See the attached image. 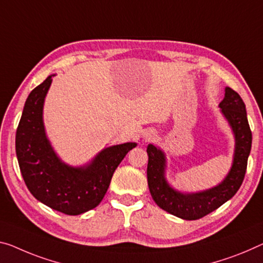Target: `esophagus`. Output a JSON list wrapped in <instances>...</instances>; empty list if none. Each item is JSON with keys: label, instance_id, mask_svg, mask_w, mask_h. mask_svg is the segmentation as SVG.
Wrapping results in <instances>:
<instances>
[{"label": "esophagus", "instance_id": "obj_1", "mask_svg": "<svg viewBox=\"0 0 263 263\" xmlns=\"http://www.w3.org/2000/svg\"><path fill=\"white\" fill-rule=\"evenodd\" d=\"M144 137H145V139H148V140H151L152 139V137H153V133H145V134H144Z\"/></svg>", "mask_w": 263, "mask_h": 263}]
</instances>
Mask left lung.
Masks as SVG:
<instances>
[{"instance_id":"left-lung-1","label":"left lung","mask_w":263,"mask_h":263,"mask_svg":"<svg viewBox=\"0 0 263 263\" xmlns=\"http://www.w3.org/2000/svg\"><path fill=\"white\" fill-rule=\"evenodd\" d=\"M219 107L232 128L235 148L229 173L215 187L196 193L176 191L165 179L167 161L164 152L154 144H148L147 147L148 187L153 200L161 209L180 219L197 220L214 212L235 195L245 179L252 148V132L245 102L236 91L226 87L224 98Z\"/></svg>"}]
</instances>
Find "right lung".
I'll use <instances>...</instances> for the list:
<instances>
[{
	"instance_id": "obj_1",
	"label": "right lung",
	"mask_w": 263,
	"mask_h": 263,
	"mask_svg": "<svg viewBox=\"0 0 263 263\" xmlns=\"http://www.w3.org/2000/svg\"><path fill=\"white\" fill-rule=\"evenodd\" d=\"M52 76L31 90L24 103L16 130V156L24 182L36 200L67 215H80L100 204L115 169L137 143L104 148L80 167L64 163L51 147L43 123L44 100Z\"/></svg>"
}]
</instances>
